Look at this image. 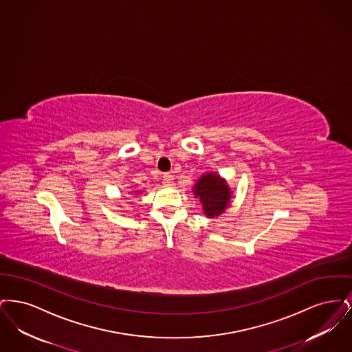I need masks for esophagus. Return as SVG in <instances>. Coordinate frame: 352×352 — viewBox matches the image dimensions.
Listing matches in <instances>:
<instances>
[{"label": "esophagus", "instance_id": "obj_1", "mask_svg": "<svg viewBox=\"0 0 352 352\" xmlns=\"http://www.w3.org/2000/svg\"><path fill=\"white\" fill-rule=\"evenodd\" d=\"M162 182L165 184H168V186H171V184H174V177H173L170 173H166V174H164Z\"/></svg>", "mask_w": 352, "mask_h": 352}]
</instances>
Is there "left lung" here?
<instances>
[{
	"label": "left lung",
	"instance_id": "1",
	"mask_svg": "<svg viewBox=\"0 0 352 352\" xmlns=\"http://www.w3.org/2000/svg\"><path fill=\"white\" fill-rule=\"evenodd\" d=\"M192 192L201 201L203 214L207 218L221 215L232 199L231 187L217 171L204 173L192 186Z\"/></svg>",
	"mask_w": 352,
	"mask_h": 352
}]
</instances>
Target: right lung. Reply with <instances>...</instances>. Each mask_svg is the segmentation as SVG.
Instances as JSON below:
<instances>
[{"mask_svg":"<svg viewBox=\"0 0 352 352\" xmlns=\"http://www.w3.org/2000/svg\"><path fill=\"white\" fill-rule=\"evenodd\" d=\"M133 192V194H141V190H137V191H129V194Z\"/></svg>","mask_w":352,"mask_h":352,"instance_id":"obj_1","label":"right lung"}]
</instances>
